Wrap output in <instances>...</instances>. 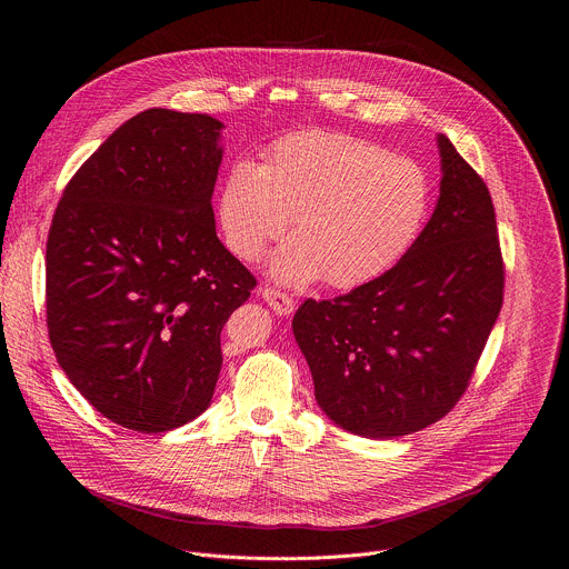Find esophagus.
I'll list each match as a JSON object with an SVG mask.
<instances>
[{
    "label": "esophagus",
    "instance_id": "34e87169",
    "mask_svg": "<svg viewBox=\"0 0 569 569\" xmlns=\"http://www.w3.org/2000/svg\"><path fill=\"white\" fill-rule=\"evenodd\" d=\"M259 295L263 297V301H266L277 315H292V312H295V301H292V297H288L286 292L266 286V288H259Z\"/></svg>",
    "mask_w": 569,
    "mask_h": 569
}]
</instances>
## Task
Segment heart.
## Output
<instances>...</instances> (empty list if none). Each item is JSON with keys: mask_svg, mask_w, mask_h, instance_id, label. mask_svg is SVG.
Segmentation results:
<instances>
[{"mask_svg": "<svg viewBox=\"0 0 569 569\" xmlns=\"http://www.w3.org/2000/svg\"><path fill=\"white\" fill-rule=\"evenodd\" d=\"M428 180L417 161L338 132H297L274 141L266 161L240 159L218 196L224 246L259 261L292 218L295 238L270 274L290 286L323 277L356 288L389 270L428 213Z\"/></svg>", "mask_w": 569, "mask_h": 569, "instance_id": "obj_1", "label": "heart"}]
</instances>
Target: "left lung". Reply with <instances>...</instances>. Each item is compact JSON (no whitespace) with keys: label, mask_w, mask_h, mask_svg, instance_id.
I'll return each instance as SVG.
<instances>
[{"label":"left lung","mask_w":569,"mask_h":569,"mask_svg":"<svg viewBox=\"0 0 569 569\" xmlns=\"http://www.w3.org/2000/svg\"><path fill=\"white\" fill-rule=\"evenodd\" d=\"M432 218L402 259L292 319L321 412L367 439L419 432L463 396L505 295L489 189L446 134Z\"/></svg>","instance_id":"left-lung-1"}]
</instances>
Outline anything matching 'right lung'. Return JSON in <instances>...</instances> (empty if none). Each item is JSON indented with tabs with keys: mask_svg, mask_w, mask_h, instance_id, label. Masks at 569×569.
I'll list each match as a JSON object with an SVG mask.
<instances>
[{
	"mask_svg": "<svg viewBox=\"0 0 569 569\" xmlns=\"http://www.w3.org/2000/svg\"><path fill=\"white\" fill-rule=\"evenodd\" d=\"M222 128L209 114L139 112L76 171L51 220L53 353L92 408L134 432L209 408L220 331L257 286L216 236Z\"/></svg>",
	"mask_w": 569,
	"mask_h": 569,
	"instance_id": "add662e5",
	"label": "right lung"
}]
</instances>
